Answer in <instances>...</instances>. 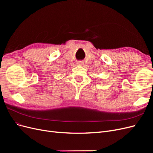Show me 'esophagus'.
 <instances>
[{"mask_svg":"<svg viewBox=\"0 0 153 153\" xmlns=\"http://www.w3.org/2000/svg\"><path fill=\"white\" fill-rule=\"evenodd\" d=\"M77 64H78V65L82 66L83 64H84V62H83L82 61H78V62H77Z\"/></svg>","mask_w":153,"mask_h":153,"instance_id":"1","label":"esophagus"}]
</instances>
